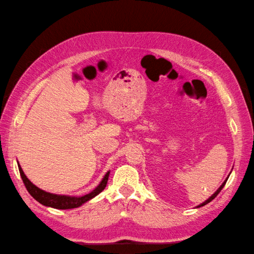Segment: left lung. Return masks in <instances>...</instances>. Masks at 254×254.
<instances>
[{"label": "left lung", "mask_w": 254, "mask_h": 254, "mask_svg": "<svg viewBox=\"0 0 254 254\" xmlns=\"http://www.w3.org/2000/svg\"><path fill=\"white\" fill-rule=\"evenodd\" d=\"M228 178H229V176L227 177V178H226V180L223 182V185L222 186H220L218 189H217V190L216 191H215V193L213 194V195L212 196H209L207 199H206V201H205V202H203L202 204H199V205H197V206L196 207H201V206H204V205H206V204H208L210 201H213V199L215 198V197H216L217 195H218V193L220 192V191H222V189L225 187V185H226V182H227V180H228Z\"/></svg>", "instance_id": "1"}]
</instances>
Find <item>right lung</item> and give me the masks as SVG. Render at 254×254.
<instances>
[{
  "mask_svg": "<svg viewBox=\"0 0 254 254\" xmlns=\"http://www.w3.org/2000/svg\"><path fill=\"white\" fill-rule=\"evenodd\" d=\"M18 169H19L21 179H23L24 185L30 195L40 204L45 205V206H49L57 209H71V208H76V207L82 206L83 204L88 202L89 199L94 198L96 195H98V194L104 190L107 186L108 178H109V175H110V171H108L105 175V177L102 178V180L100 181L99 185L97 186L91 192L85 194L83 196H71V195H61V194H53V193L41 190V189L36 187L34 183H32L28 178L26 177L19 164H18Z\"/></svg>",
  "mask_w": 254,
  "mask_h": 254,
  "instance_id": "add662e5",
  "label": "right lung"
}]
</instances>
